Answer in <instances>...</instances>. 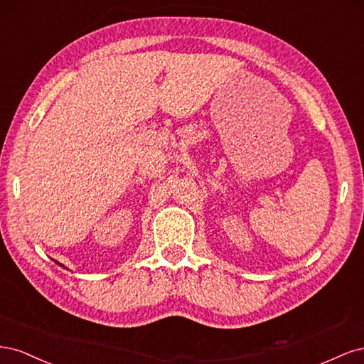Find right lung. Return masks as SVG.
I'll return each instance as SVG.
<instances>
[{
    "instance_id": "add662e5",
    "label": "right lung",
    "mask_w": 364,
    "mask_h": 364,
    "mask_svg": "<svg viewBox=\"0 0 364 364\" xmlns=\"http://www.w3.org/2000/svg\"><path fill=\"white\" fill-rule=\"evenodd\" d=\"M60 266H62V264H60Z\"/></svg>"
}]
</instances>
